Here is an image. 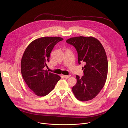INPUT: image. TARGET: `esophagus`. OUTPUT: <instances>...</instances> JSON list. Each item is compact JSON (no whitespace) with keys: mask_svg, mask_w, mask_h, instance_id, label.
<instances>
[{"mask_svg":"<svg viewBox=\"0 0 128 128\" xmlns=\"http://www.w3.org/2000/svg\"><path fill=\"white\" fill-rule=\"evenodd\" d=\"M63 76L65 78H70L71 76L70 75H69V76H65V75H63Z\"/></svg>","mask_w":128,"mask_h":128,"instance_id":"34e87169","label":"esophagus"}]
</instances>
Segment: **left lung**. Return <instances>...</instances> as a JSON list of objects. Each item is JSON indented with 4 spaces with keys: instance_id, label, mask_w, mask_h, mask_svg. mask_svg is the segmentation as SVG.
<instances>
[{
    "instance_id": "1",
    "label": "left lung",
    "mask_w": 128,
    "mask_h": 128,
    "mask_svg": "<svg viewBox=\"0 0 128 128\" xmlns=\"http://www.w3.org/2000/svg\"><path fill=\"white\" fill-rule=\"evenodd\" d=\"M74 46L78 54L79 64L84 62V76H76L77 82L72 92L80 101H86L94 98L105 84L108 73V61L105 50L96 38L77 36L66 40Z\"/></svg>"
}]
</instances>
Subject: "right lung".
I'll list each match as a JSON object with an SVG mask.
<instances>
[{"mask_svg": "<svg viewBox=\"0 0 128 128\" xmlns=\"http://www.w3.org/2000/svg\"><path fill=\"white\" fill-rule=\"evenodd\" d=\"M63 40L60 37H42L32 42L27 47L21 62L24 80L32 92L38 96H45L54 88L61 77L44 70L50 61L54 46Z\"/></svg>", "mask_w": 128, "mask_h": 128, "instance_id": "right-lung-1", "label": "right lung"}]
</instances>
